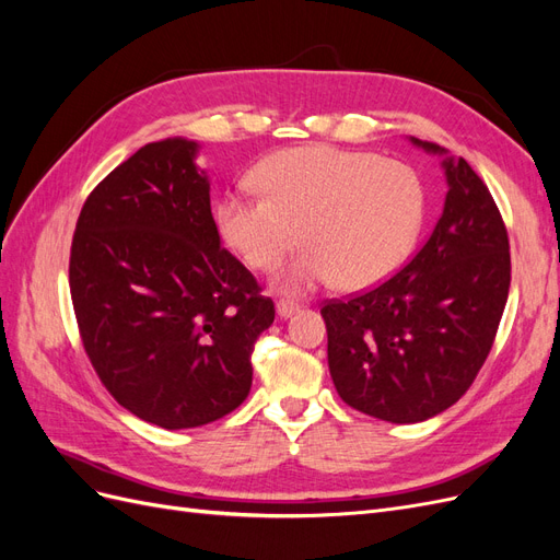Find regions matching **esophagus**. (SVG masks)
I'll return each mask as SVG.
<instances>
[{
    "label": "esophagus",
    "mask_w": 560,
    "mask_h": 560,
    "mask_svg": "<svg viewBox=\"0 0 560 560\" xmlns=\"http://www.w3.org/2000/svg\"><path fill=\"white\" fill-rule=\"evenodd\" d=\"M276 308H278V315H280V317H290V315H294L301 306H299V303H294V301H284V299H282V301H278Z\"/></svg>",
    "instance_id": "esophagus-1"
}]
</instances>
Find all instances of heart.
I'll return each mask as SVG.
<instances>
[{
  "mask_svg": "<svg viewBox=\"0 0 560 560\" xmlns=\"http://www.w3.org/2000/svg\"><path fill=\"white\" fill-rule=\"evenodd\" d=\"M259 196L226 194L217 206L224 241L254 270H273L282 292H311L338 278L362 290L409 259L428 214L413 165L329 144L287 149L252 173Z\"/></svg>",
  "mask_w": 560,
  "mask_h": 560,
  "instance_id": "1",
  "label": "heart"
}]
</instances>
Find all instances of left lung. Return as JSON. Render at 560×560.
Returning <instances> with one entry per match:
<instances>
[{
    "instance_id": "obj_1",
    "label": "left lung",
    "mask_w": 560,
    "mask_h": 560,
    "mask_svg": "<svg viewBox=\"0 0 560 560\" xmlns=\"http://www.w3.org/2000/svg\"><path fill=\"white\" fill-rule=\"evenodd\" d=\"M444 167V212L409 264L319 311L338 397L399 425L442 413L467 393L510 296V235L493 196L465 159Z\"/></svg>"
}]
</instances>
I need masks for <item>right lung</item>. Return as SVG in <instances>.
Returning a JSON list of instances; mask_svg holds the SVG:
<instances>
[{"instance_id":"right-lung-1","label":"right lung","mask_w":560,"mask_h":560,"mask_svg":"<svg viewBox=\"0 0 560 560\" xmlns=\"http://www.w3.org/2000/svg\"><path fill=\"white\" fill-rule=\"evenodd\" d=\"M196 142H149L100 182L77 219L70 294L109 395L163 430L229 416L252 387L273 301L219 243Z\"/></svg>"}]
</instances>
